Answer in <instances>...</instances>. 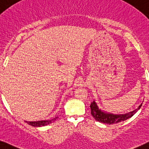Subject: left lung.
Wrapping results in <instances>:
<instances>
[{"label": "left lung", "mask_w": 149, "mask_h": 149, "mask_svg": "<svg viewBox=\"0 0 149 149\" xmlns=\"http://www.w3.org/2000/svg\"><path fill=\"white\" fill-rule=\"evenodd\" d=\"M142 106V103L136 109L133 111L129 112L128 113L124 115H113L111 113H106L105 112L101 111V109L98 108L97 105L95 101H93L90 105L91 108V114L94 117L96 121L99 122L103 123H107L109 125L118 123L125 121L129 118L131 117L134 114H135L136 111L141 108Z\"/></svg>", "instance_id": "1"}]
</instances>
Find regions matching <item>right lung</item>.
Here are the masks:
<instances>
[{
  "label": "right lung",
  "instance_id": "right-lung-1",
  "mask_svg": "<svg viewBox=\"0 0 149 149\" xmlns=\"http://www.w3.org/2000/svg\"><path fill=\"white\" fill-rule=\"evenodd\" d=\"M58 117L54 118L50 120H45V121H26L28 125L33 127H42V126H46L47 125H49L55 121Z\"/></svg>",
  "mask_w": 149,
  "mask_h": 149
}]
</instances>
